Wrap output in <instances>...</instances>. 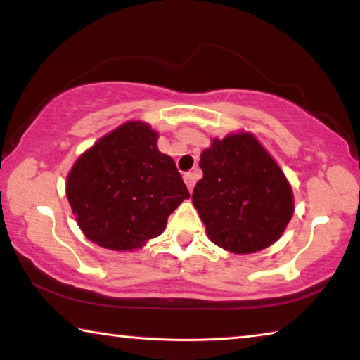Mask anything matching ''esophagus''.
Segmentation results:
<instances>
[{
    "instance_id": "esophagus-1",
    "label": "esophagus",
    "mask_w": 360,
    "mask_h": 360,
    "mask_svg": "<svg viewBox=\"0 0 360 360\" xmlns=\"http://www.w3.org/2000/svg\"><path fill=\"white\" fill-rule=\"evenodd\" d=\"M184 181H186L187 187H189V191L192 192V189H194V186H195V176H194V173H186L184 174Z\"/></svg>"
}]
</instances>
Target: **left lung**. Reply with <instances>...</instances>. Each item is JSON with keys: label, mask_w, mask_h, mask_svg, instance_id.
<instances>
[{"label": "left lung", "mask_w": 360, "mask_h": 360, "mask_svg": "<svg viewBox=\"0 0 360 360\" xmlns=\"http://www.w3.org/2000/svg\"><path fill=\"white\" fill-rule=\"evenodd\" d=\"M192 203L213 244L234 254L271 245L292 217V191L280 166L250 134L214 139L200 157Z\"/></svg>", "instance_id": "obj_1"}]
</instances>
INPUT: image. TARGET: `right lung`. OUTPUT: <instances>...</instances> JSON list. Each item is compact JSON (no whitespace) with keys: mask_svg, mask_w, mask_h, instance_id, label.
Returning a JSON list of instances; mask_svg holds the SVG:
<instances>
[{"mask_svg":"<svg viewBox=\"0 0 360 360\" xmlns=\"http://www.w3.org/2000/svg\"><path fill=\"white\" fill-rule=\"evenodd\" d=\"M158 134L129 121L101 137L72 166L66 195L84 234L112 250H132L163 233L189 191Z\"/></svg>","mask_w":360,"mask_h":360,"instance_id":"add662e5","label":"right lung"}]
</instances>
